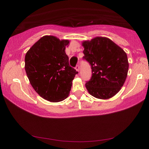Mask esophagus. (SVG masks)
<instances>
[{
  "label": "esophagus",
  "instance_id": "esophagus-1",
  "mask_svg": "<svg viewBox=\"0 0 149 149\" xmlns=\"http://www.w3.org/2000/svg\"><path fill=\"white\" fill-rule=\"evenodd\" d=\"M75 69H76L77 72H79V69H80V66H79V65H77L76 67H75Z\"/></svg>",
  "mask_w": 149,
  "mask_h": 149
}]
</instances>
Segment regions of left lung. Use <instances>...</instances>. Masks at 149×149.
Here are the masks:
<instances>
[{"instance_id": "8db88e82", "label": "left lung", "mask_w": 149, "mask_h": 149, "mask_svg": "<svg viewBox=\"0 0 149 149\" xmlns=\"http://www.w3.org/2000/svg\"><path fill=\"white\" fill-rule=\"evenodd\" d=\"M83 57L91 66V79L85 87L93 97L109 99L119 92L127 77L129 64L122 49L104 37L83 42Z\"/></svg>"}]
</instances>
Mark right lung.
Returning <instances> with one entry per match:
<instances>
[{"instance_id": "obj_1", "label": "right lung", "mask_w": 149, "mask_h": 149, "mask_svg": "<svg viewBox=\"0 0 149 149\" xmlns=\"http://www.w3.org/2000/svg\"><path fill=\"white\" fill-rule=\"evenodd\" d=\"M68 40L44 36L28 50L25 70L30 84L40 96L50 102H60L68 96L78 72L69 65L65 52Z\"/></svg>"}]
</instances>
